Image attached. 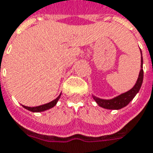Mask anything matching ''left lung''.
<instances>
[{
  "label": "left lung",
  "mask_w": 153,
  "mask_h": 153,
  "mask_svg": "<svg viewBox=\"0 0 153 153\" xmlns=\"http://www.w3.org/2000/svg\"><path fill=\"white\" fill-rule=\"evenodd\" d=\"M142 53V52H141ZM143 80V57L141 58V71L139 72V76L137 80L136 84L134 85L133 88L129 90L128 91L123 93L120 96H117L112 100H102L99 99L96 96H94V100L100 107H103L105 109H120L123 107L128 105L132 100L134 99V96L137 95V93L139 91L141 85Z\"/></svg>",
  "instance_id": "8db88e82"
}]
</instances>
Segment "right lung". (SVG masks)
<instances>
[{"label":"right lung","instance_id":"right-lung-1","mask_svg":"<svg viewBox=\"0 0 153 153\" xmlns=\"http://www.w3.org/2000/svg\"><path fill=\"white\" fill-rule=\"evenodd\" d=\"M60 96H61V95H60ZM60 96H58L57 98H56L54 100H53V101L48 103V104H45V105H43L36 106V107H28V106L23 105V107L25 108V109H29L30 111H32V112H41V111H44V110H47V109L53 108V107L57 104V100L60 98Z\"/></svg>","mask_w":153,"mask_h":153}]
</instances>
